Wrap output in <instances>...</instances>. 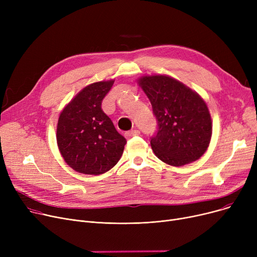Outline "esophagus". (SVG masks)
Segmentation results:
<instances>
[{
  "label": "esophagus",
  "instance_id": "1",
  "mask_svg": "<svg viewBox=\"0 0 257 257\" xmlns=\"http://www.w3.org/2000/svg\"><path fill=\"white\" fill-rule=\"evenodd\" d=\"M140 134H141L140 130L134 129V130H130V131L126 132V133H125V137H126L127 139H131V138H133V137H138V136H140Z\"/></svg>",
  "mask_w": 257,
  "mask_h": 257
}]
</instances>
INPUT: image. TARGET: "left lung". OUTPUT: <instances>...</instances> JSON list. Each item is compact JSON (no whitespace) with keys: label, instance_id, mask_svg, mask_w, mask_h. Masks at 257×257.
I'll use <instances>...</instances> for the list:
<instances>
[{"label":"left lung","instance_id":"obj_1","mask_svg":"<svg viewBox=\"0 0 257 257\" xmlns=\"http://www.w3.org/2000/svg\"><path fill=\"white\" fill-rule=\"evenodd\" d=\"M140 85L149 98L157 130L151 140L155 155L181 167L199 159L211 138L208 108L199 94L168 76H146Z\"/></svg>","mask_w":257,"mask_h":257}]
</instances>
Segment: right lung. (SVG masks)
I'll return each mask as SVG.
<instances>
[{"label":"right lung","instance_id":"add662e5","mask_svg":"<svg viewBox=\"0 0 257 257\" xmlns=\"http://www.w3.org/2000/svg\"><path fill=\"white\" fill-rule=\"evenodd\" d=\"M113 80L92 83L81 90L60 113L57 125L59 151L75 171L100 175L113 168L127 143L103 110L102 101Z\"/></svg>","mask_w":257,"mask_h":257}]
</instances>
